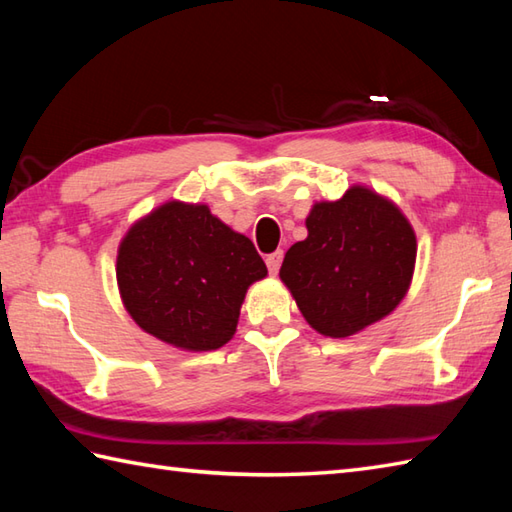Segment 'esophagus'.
<instances>
[{
	"label": "esophagus",
	"instance_id": "1",
	"mask_svg": "<svg viewBox=\"0 0 512 512\" xmlns=\"http://www.w3.org/2000/svg\"><path fill=\"white\" fill-rule=\"evenodd\" d=\"M281 259H284V250H275L273 255L266 257V266H268V273H270V275H277V273H279Z\"/></svg>",
	"mask_w": 512,
	"mask_h": 512
}]
</instances>
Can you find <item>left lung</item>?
<instances>
[{
    "label": "left lung",
    "mask_w": 512,
    "mask_h": 512,
    "mask_svg": "<svg viewBox=\"0 0 512 512\" xmlns=\"http://www.w3.org/2000/svg\"><path fill=\"white\" fill-rule=\"evenodd\" d=\"M308 237L292 244L279 277L312 330L347 339L385 319L409 292L418 242L385 195L354 184L341 200L314 202Z\"/></svg>",
    "instance_id": "left-lung-1"
}]
</instances>
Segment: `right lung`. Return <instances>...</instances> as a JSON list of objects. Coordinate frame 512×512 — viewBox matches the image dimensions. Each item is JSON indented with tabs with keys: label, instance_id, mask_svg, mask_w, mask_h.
Instances as JSON below:
<instances>
[{
	"label": "right lung",
	"instance_id": "add662e5",
	"mask_svg": "<svg viewBox=\"0 0 512 512\" xmlns=\"http://www.w3.org/2000/svg\"><path fill=\"white\" fill-rule=\"evenodd\" d=\"M266 275L246 235L206 204L180 200L129 226L116 255V284L129 317L187 352H211L231 341L248 288Z\"/></svg>",
	"mask_w": 512,
	"mask_h": 512
}]
</instances>
